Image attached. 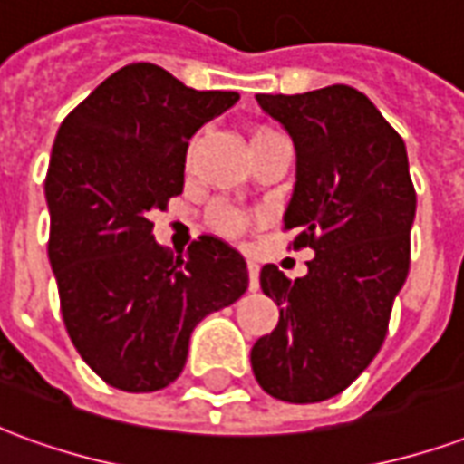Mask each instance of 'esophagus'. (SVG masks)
<instances>
[{"label":"esophagus","instance_id":"esophagus-1","mask_svg":"<svg viewBox=\"0 0 464 464\" xmlns=\"http://www.w3.org/2000/svg\"><path fill=\"white\" fill-rule=\"evenodd\" d=\"M258 271H261V268H258V263L248 261V285H251V291L258 288Z\"/></svg>","mask_w":464,"mask_h":464}]
</instances>
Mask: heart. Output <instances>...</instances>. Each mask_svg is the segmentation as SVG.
I'll use <instances>...</instances> for the list:
<instances>
[{
  "instance_id": "b5f03b06",
  "label": "heart",
  "mask_w": 464,
  "mask_h": 464,
  "mask_svg": "<svg viewBox=\"0 0 464 464\" xmlns=\"http://www.w3.org/2000/svg\"><path fill=\"white\" fill-rule=\"evenodd\" d=\"M276 133L278 131L266 129V126H258V129L253 131L251 143L263 141V139H271V136H276ZM208 223H211L213 231L228 233V236H233V233H238L243 226H246V218H243L238 211L228 208V206H216V208H211V213H208Z\"/></svg>"
}]
</instances>
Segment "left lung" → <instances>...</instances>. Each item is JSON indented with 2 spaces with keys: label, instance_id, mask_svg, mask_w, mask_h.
Here are the masks:
<instances>
[{
  "label": "left lung",
  "instance_id": "obj_1",
  "mask_svg": "<svg viewBox=\"0 0 464 464\" xmlns=\"http://www.w3.org/2000/svg\"><path fill=\"white\" fill-rule=\"evenodd\" d=\"M295 146V186L283 228L315 256L288 281L261 268L281 318L251 350L253 375L285 402H321L368 368L408 278L415 188L405 141L368 96L345 84L305 94H258Z\"/></svg>",
  "mask_w": 464,
  "mask_h": 464
}]
</instances>
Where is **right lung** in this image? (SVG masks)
<instances>
[{"instance_id": "add662e5", "label": "right lung", "mask_w": 464, "mask_h": 464, "mask_svg": "<svg viewBox=\"0 0 464 464\" xmlns=\"http://www.w3.org/2000/svg\"><path fill=\"white\" fill-rule=\"evenodd\" d=\"M236 102V92H196L141 62L102 82L59 126L44 183L49 263L66 333L111 388L171 385L193 328L248 288L228 243L201 236L173 258L151 223L183 191L193 133Z\"/></svg>"}]
</instances>
